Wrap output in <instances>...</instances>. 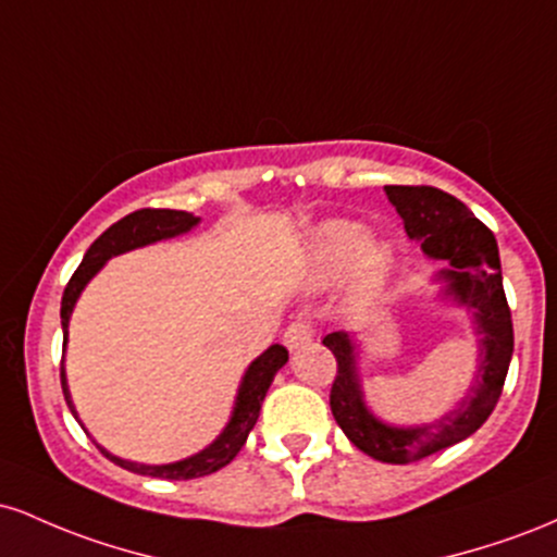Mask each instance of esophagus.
<instances>
[{"mask_svg":"<svg viewBox=\"0 0 557 557\" xmlns=\"http://www.w3.org/2000/svg\"><path fill=\"white\" fill-rule=\"evenodd\" d=\"M283 341H285V345L290 350L304 348V345H309L311 341H314V327H311V324L306 322V319H296V322L287 324Z\"/></svg>","mask_w":557,"mask_h":557,"instance_id":"esophagus-1","label":"esophagus"}]
</instances>
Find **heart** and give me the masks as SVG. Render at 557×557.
Instances as JSON below:
<instances>
[{"label":"heart","mask_w":557,"mask_h":557,"mask_svg":"<svg viewBox=\"0 0 557 557\" xmlns=\"http://www.w3.org/2000/svg\"><path fill=\"white\" fill-rule=\"evenodd\" d=\"M317 261L327 274H341L356 267V280L363 287L380 285L393 272L395 251L385 240H374L359 222L335 220L319 227Z\"/></svg>","instance_id":"obj_1"}]
</instances>
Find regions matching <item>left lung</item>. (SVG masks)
I'll return each mask as SVG.
<instances>
[{
  "mask_svg": "<svg viewBox=\"0 0 557 557\" xmlns=\"http://www.w3.org/2000/svg\"><path fill=\"white\" fill-rule=\"evenodd\" d=\"M408 238L421 243L430 259L447 261L437 280L445 296L474 314L479 367L469 395L432 424H385L369 411L359 380L356 343L348 332H330L324 345L335 354L337 376L330 408L345 437L382 463H413L474 434L500 400L505 374L513 356V322L503 290L500 253L487 225L463 201L432 185H385Z\"/></svg>",
  "mask_w": 557,
  "mask_h": 557,
  "instance_id": "left-lung-1",
  "label": "left lung"
}]
</instances>
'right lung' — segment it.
<instances>
[{"instance_id": "obj_1", "label": "right lung", "mask_w": 557, "mask_h": 557, "mask_svg": "<svg viewBox=\"0 0 557 557\" xmlns=\"http://www.w3.org/2000/svg\"><path fill=\"white\" fill-rule=\"evenodd\" d=\"M196 225H198V216H194L190 212H177V209H138V212L127 214L120 222H114L112 227H107L104 233L91 243V248H88L86 257H83L81 267L75 270L73 277H70L65 296H62L60 317H62V335H65L62 348L67 345V324H70V314H73L75 309V300L81 298L83 287L88 285V280H91L94 274L107 264V259L120 257V253L133 251V248L149 246V243L175 238V235L188 233V230H194ZM285 361H287V350L283 345H270L257 361H251V367L246 369V374H243L240 380V387H238V395H235V406H233V413H230L227 426L222 430V434L212 445L203 447V450L196 453V456L183 458V461H175V463L149 466V463L125 461V458H117L112 456L110 450H104L96 440L94 443L112 463L123 466V469L140 476H157V479H172V482H181V479L214 474V471H220L222 466L233 461V458L240 453V447L246 445L248 432L253 430V424H257L259 419L261 400H264L274 374L285 367ZM60 376H62V393H65L67 408L73 411V417L78 419V411H75L73 398H70V389H67L65 359H62ZM78 424L83 426L81 419ZM83 430H86V426H83Z\"/></svg>"}]
</instances>
